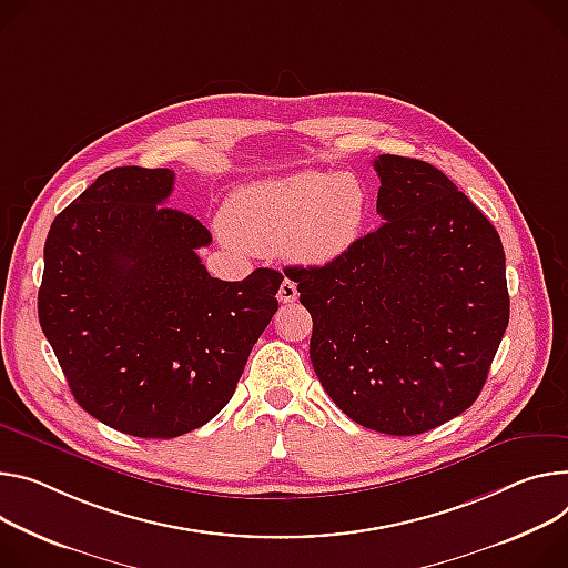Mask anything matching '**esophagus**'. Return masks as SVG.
<instances>
[{
	"label": "esophagus",
	"instance_id": "esophagus-1",
	"mask_svg": "<svg viewBox=\"0 0 568 568\" xmlns=\"http://www.w3.org/2000/svg\"><path fill=\"white\" fill-rule=\"evenodd\" d=\"M296 296H298L296 283L290 281V278H285V281L281 283V290H278V301H281V303H294Z\"/></svg>",
	"mask_w": 568,
	"mask_h": 568
}]
</instances>
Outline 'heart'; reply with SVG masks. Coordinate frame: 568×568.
<instances>
[{
    "label": "heart",
    "mask_w": 568,
    "mask_h": 568,
    "mask_svg": "<svg viewBox=\"0 0 568 568\" xmlns=\"http://www.w3.org/2000/svg\"><path fill=\"white\" fill-rule=\"evenodd\" d=\"M369 192L351 172L303 170L240 185L222 213L224 231L257 253L281 251L292 263L331 265L365 231Z\"/></svg>",
    "instance_id": "b5f03b06"
}]
</instances>
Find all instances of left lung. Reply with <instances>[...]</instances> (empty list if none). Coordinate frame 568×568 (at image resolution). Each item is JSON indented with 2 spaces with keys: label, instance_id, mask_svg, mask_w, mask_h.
I'll use <instances>...</instances> for the list:
<instances>
[{
  "label": "left lung",
  "instance_id": "left-lung-1",
  "mask_svg": "<svg viewBox=\"0 0 568 568\" xmlns=\"http://www.w3.org/2000/svg\"><path fill=\"white\" fill-rule=\"evenodd\" d=\"M383 224L324 267H287L320 383L355 424L422 435L478 398L509 322L491 222L430 163L378 156Z\"/></svg>",
  "mask_w": 568,
  "mask_h": 568
}]
</instances>
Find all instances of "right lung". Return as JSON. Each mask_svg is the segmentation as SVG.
<instances>
[{
  "label": "right lung",
  "instance_id": "1",
  "mask_svg": "<svg viewBox=\"0 0 568 568\" xmlns=\"http://www.w3.org/2000/svg\"><path fill=\"white\" fill-rule=\"evenodd\" d=\"M172 170L115 168L54 220L38 320L77 403L120 433L172 439L231 400L248 353L278 311L283 274L213 278V242L165 205Z\"/></svg>",
  "mask_w": 568,
  "mask_h": 568
}]
</instances>
